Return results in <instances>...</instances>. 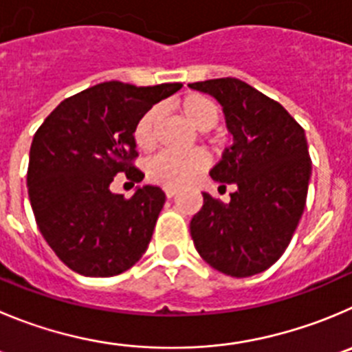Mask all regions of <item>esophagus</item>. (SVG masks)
Instances as JSON below:
<instances>
[{
  "mask_svg": "<svg viewBox=\"0 0 352 352\" xmlns=\"http://www.w3.org/2000/svg\"><path fill=\"white\" fill-rule=\"evenodd\" d=\"M165 195L168 196V198H173V196L177 195V189L175 187H165Z\"/></svg>",
  "mask_w": 352,
  "mask_h": 352,
  "instance_id": "1",
  "label": "esophagus"
}]
</instances>
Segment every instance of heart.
I'll return each mask as SVG.
<instances>
[{
	"mask_svg": "<svg viewBox=\"0 0 352 352\" xmlns=\"http://www.w3.org/2000/svg\"><path fill=\"white\" fill-rule=\"evenodd\" d=\"M180 113L198 130H208L219 121V107L210 97L203 94H187L179 102ZM161 111L153 106L140 114L131 137L133 142L144 153H151L157 144V126ZM208 166V156L203 151L192 153H161L147 165V175L151 180L165 187H184L191 184L203 170Z\"/></svg>",
	"mask_w": 352,
	"mask_h": 352,
	"instance_id": "b5f03b06",
	"label": "heart"
}]
</instances>
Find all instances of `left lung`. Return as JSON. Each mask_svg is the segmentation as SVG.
<instances>
[{"label": "left lung", "instance_id": "1", "mask_svg": "<svg viewBox=\"0 0 352 352\" xmlns=\"http://www.w3.org/2000/svg\"><path fill=\"white\" fill-rule=\"evenodd\" d=\"M189 87L224 107L234 142L210 177L236 186L229 205L203 192L191 238L213 269L234 278L254 276L283 255L304 213L311 177L305 131L280 102L238 78Z\"/></svg>", "mask_w": 352, "mask_h": 352}]
</instances>
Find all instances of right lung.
I'll use <instances>...</instances> for the list:
<instances>
[{
	"label": "right lung",
	"instance_id": "obj_1",
	"mask_svg": "<svg viewBox=\"0 0 352 352\" xmlns=\"http://www.w3.org/2000/svg\"><path fill=\"white\" fill-rule=\"evenodd\" d=\"M180 88L106 81L62 100L34 133L29 199L43 238L69 269L116 276L147 250L165 192L144 186L124 198L109 186L118 173L144 179L131 131L144 111Z\"/></svg>",
	"mask_w": 352,
	"mask_h": 352
}]
</instances>
